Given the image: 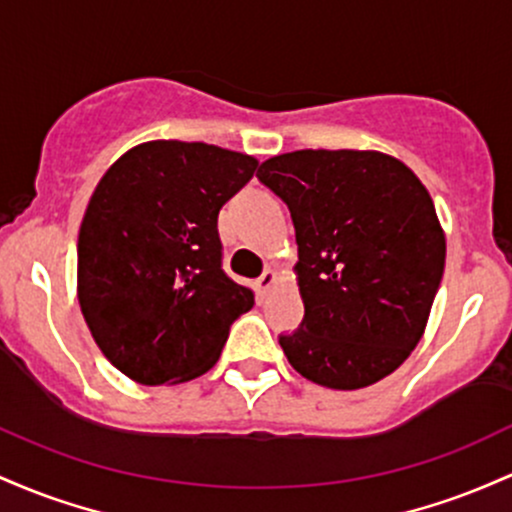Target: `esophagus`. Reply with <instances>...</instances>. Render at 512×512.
<instances>
[{"label": "esophagus", "instance_id": "34e87169", "mask_svg": "<svg viewBox=\"0 0 512 512\" xmlns=\"http://www.w3.org/2000/svg\"><path fill=\"white\" fill-rule=\"evenodd\" d=\"M275 283H278V273H275L273 268H268V271H263L261 278L256 280V287H258V292H261V295H266V292L271 290Z\"/></svg>", "mask_w": 512, "mask_h": 512}]
</instances>
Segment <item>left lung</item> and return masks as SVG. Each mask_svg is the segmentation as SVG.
Instances as JSON below:
<instances>
[{
    "label": "left lung",
    "mask_w": 512,
    "mask_h": 512,
    "mask_svg": "<svg viewBox=\"0 0 512 512\" xmlns=\"http://www.w3.org/2000/svg\"><path fill=\"white\" fill-rule=\"evenodd\" d=\"M256 176L295 225L304 319L280 336L290 365L343 392L392 375L421 341L445 271L428 188L375 149H297Z\"/></svg>",
    "instance_id": "obj_1"
}]
</instances>
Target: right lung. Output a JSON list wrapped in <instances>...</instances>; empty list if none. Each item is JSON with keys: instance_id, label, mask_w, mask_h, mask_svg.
Segmentation results:
<instances>
[{"instance_id": "1", "label": "right lung", "mask_w": 512, "mask_h": 512, "mask_svg": "<svg viewBox=\"0 0 512 512\" xmlns=\"http://www.w3.org/2000/svg\"><path fill=\"white\" fill-rule=\"evenodd\" d=\"M258 162L205 142L128 149L91 195L77 295L101 353L140 384H179L220 360L254 290L222 271L217 215Z\"/></svg>"}]
</instances>
